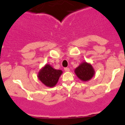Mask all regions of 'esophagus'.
<instances>
[{
	"label": "esophagus",
	"mask_w": 125,
	"mask_h": 125,
	"mask_svg": "<svg viewBox=\"0 0 125 125\" xmlns=\"http://www.w3.org/2000/svg\"><path fill=\"white\" fill-rule=\"evenodd\" d=\"M64 70H65V71H69L70 68H68V67H65V68H64Z\"/></svg>",
	"instance_id": "1"
}]
</instances>
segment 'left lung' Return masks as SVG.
Returning a JSON list of instances; mask_svg holds the SVG:
<instances>
[{
	"label": "left lung",
	"mask_w": 125,
	"mask_h": 125,
	"mask_svg": "<svg viewBox=\"0 0 125 125\" xmlns=\"http://www.w3.org/2000/svg\"><path fill=\"white\" fill-rule=\"evenodd\" d=\"M75 73L80 79L86 81L93 77L94 71L91 64L85 62L81 63L77 68H75Z\"/></svg>",
	"instance_id": "obj_1"
}]
</instances>
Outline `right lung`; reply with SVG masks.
<instances>
[{
  "label": "right lung",
  "instance_id": "add662e5",
  "mask_svg": "<svg viewBox=\"0 0 125 125\" xmlns=\"http://www.w3.org/2000/svg\"><path fill=\"white\" fill-rule=\"evenodd\" d=\"M61 74V70L54 69L51 65L47 64L40 71L38 78L47 86L54 87L58 82Z\"/></svg>",
  "mask_w": 125,
  "mask_h": 125
}]
</instances>
